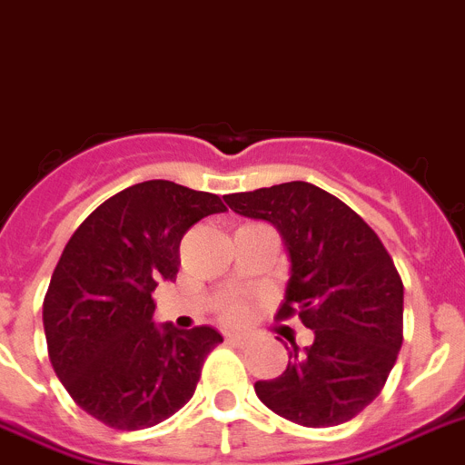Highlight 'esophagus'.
Masks as SVG:
<instances>
[{
	"label": "esophagus",
	"instance_id": "1",
	"mask_svg": "<svg viewBox=\"0 0 465 465\" xmlns=\"http://www.w3.org/2000/svg\"><path fill=\"white\" fill-rule=\"evenodd\" d=\"M226 343H233V346H241L245 341L243 334H233V331H226Z\"/></svg>",
	"mask_w": 465,
	"mask_h": 465
}]
</instances>
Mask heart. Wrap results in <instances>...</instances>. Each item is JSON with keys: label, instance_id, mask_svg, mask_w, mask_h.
Instances as JSON below:
<instances>
[{"label": "heart", "instance_id": "b5f03b06", "mask_svg": "<svg viewBox=\"0 0 465 465\" xmlns=\"http://www.w3.org/2000/svg\"><path fill=\"white\" fill-rule=\"evenodd\" d=\"M226 318H229V320H239L241 318V305H232V308L226 311Z\"/></svg>", "mask_w": 465, "mask_h": 465}]
</instances>
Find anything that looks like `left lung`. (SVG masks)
<instances>
[{
  "instance_id": "1",
  "label": "left lung",
  "mask_w": 465,
  "mask_h": 465,
  "mask_svg": "<svg viewBox=\"0 0 465 465\" xmlns=\"http://www.w3.org/2000/svg\"><path fill=\"white\" fill-rule=\"evenodd\" d=\"M236 214L274 224L289 282L279 318L296 312L312 343L289 351L274 380L255 382L267 409L305 428L358 416L387 382L403 341V284L377 233L322 188L289 181L224 195Z\"/></svg>"
}]
</instances>
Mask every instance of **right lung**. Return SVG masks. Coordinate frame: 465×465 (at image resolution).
<instances>
[{
    "label": "right lung",
    "mask_w": 465,
    "mask_h": 465,
    "mask_svg": "<svg viewBox=\"0 0 465 465\" xmlns=\"http://www.w3.org/2000/svg\"><path fill=\"white\" fill-rule=\"evenodd\" d=\"M224 210L220 195L143 181L104 200L64 248L43 305L49 361L109 428H153L193 396L222 334L154 324L153 292L176 279L183 233Z\"/></svg>",
    "instance_id": "right-lung-1"
}]
</instances>
